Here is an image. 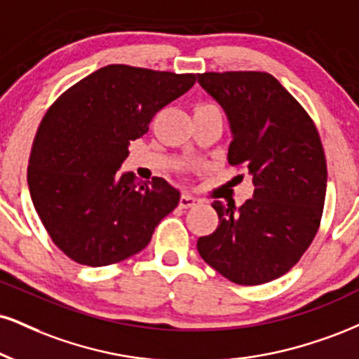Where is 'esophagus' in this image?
<instances>
[{
  "label": "esophagus",
  "instance_id": "obj_1",
  "mask_svg": "<svg viewBox=\"0 0 359 359\" xmlns=\"http://www.w3.org/2000/svg\"><path fill=\"white\" fill-rule=\"evenodd\" d=\"M197 204H198V198L189 196V194H184V196L180 197V201H179V205L182 207V209H189V207H194Z\"/></svg>",
  "mask_w": 359,
  "mask_h": 359
}]
</instances>
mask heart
Here are the masks:
<instances>
[{
  "mask_svg": "<svg viewBox=\"0 0 359 359\" xmlns=\"http://www.w3.org/2000/svg\"><path fill=\"white\" fill-rule=\"evenodd\" d=\"M197 109H214V105H210V103H198V105L196 107Z\"/></svg>",
  "mask_w": 359,
  "mask_h": 359,
  "instance_id": "b5f03b06",
  "label": "heart"
}]
</instances>
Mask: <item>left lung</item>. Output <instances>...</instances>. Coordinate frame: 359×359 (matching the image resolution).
Returning a JSON list of instances; mask_svg holds the SVG:
<instances>
[{
    "label": "left lung",
    "instance_id": "1",
    "mask_svg": "<svg viewBox=\"0 0 359 359\" xmlns=\"http://www.w3.org/2000/svg\"><path fill=\"white\" fill-rule=\"evenodd\" d=\"M197 76L231 122L229 163L245 168L254 182V196L239 209L234 201L214 202L219 226L198 237L197 250L232 283H269L299 261L321 224L327 180L321 138L308 111L271 73Z\"/></svg>",
    "mask_w": 359,
    "mask_h": 359
}]
</instances>
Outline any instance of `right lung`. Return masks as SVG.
Listing matches in <instances>:
<instances>
[{
    "instance_id": "obj_1",
    "label": "right lung",
    "mask_w": 359,
    "mask_h": 359,
    "mask_svg": "<svg viewBox=\"0 0 359 359\" xmlns=\"http://www.w3.org/2000/svg\"><path fill=\"white\" fill-rule=\"evenodd\" d=\"M130 65H109L65 90L43 116L28 165L38 217L65 256L83 266L125 261L147 248L180 194L162 177L118 175L128 144L196 83Z\"/></svg>"
}]
</instances>
